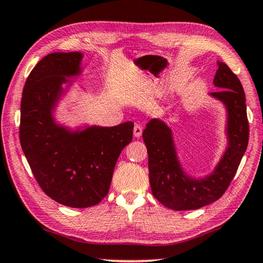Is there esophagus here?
Masks as SVG:
<instances>
[{"instance_id": "obj_1", "label": "esophagus", "mask_w": 263, "mask_h": 263, "mask_svg": "<svg viewBox=\"0 0 263 263\" xmlns=\"http://www.w3.org/2000/svg\"><path fill=\"white\" fill-rule=\"evenodd\" d=\"M134 136L135 138H141V135H142V127H141L140 124H135L134 127Z\"/></svg>"}]
</instances>
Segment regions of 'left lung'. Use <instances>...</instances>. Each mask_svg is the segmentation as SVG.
Returning <instances> with one entry per match:
<instances>
[{"label":"left lung","mask_w":263,"mask_h":263,"mask_svg":"<svg viewBox=\"0 0 263 263\" xmlns=\"http://www.w3.org/2000/svg\"><path fill=\"white\" fill-rule=\"evenodd\" d=\"M217 65L214 84L220 90L210 95L227 108L228 147L209 176L196 179L184 172L178 160L172 130L163 121L151 120L143 130L152 192L160 203L172 210H197L219 199L229 187L248 146L245 90L227 64L217 62Z\"/></svg>","instance_id":"8db88e82"}]
</instances>
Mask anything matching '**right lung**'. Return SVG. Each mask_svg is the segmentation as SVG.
<instances>
[{"label":"right lung","mask_w":263,"mask_h":263,"mask_svg":"<svg viewBox=\"0 0 263 263\" xmlns=\"http://www.w3.org/2000/svg\"><path fill=\"white\" fill-rule=\"evenodd\" d=\"M81 52L44 57L30 72L21 98L20 142L35 180L46 195L70 208H90L108 195L121 152L134 123L91 125L72 132L55 123L53 110L63 84L81 74Z\"/></svg>","instance_id":"1"}]
</instances>
